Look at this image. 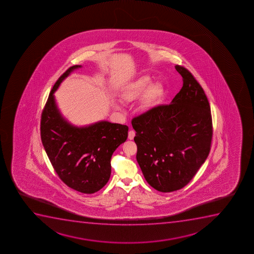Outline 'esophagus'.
<instances>
[{
	"mask_svg": "<svg viewBox=\"0 0 254 254\" xmlns=\"http://www.w3.org/2000/svg\"><path fill=\"white\" fill-rule=\"evenodd\" d=\"M135 137V131H132V130H131V131H129L128 132V138L130 139V140H132L133 138H134Z\"/></svg>",
	"mask_w": 254,
	"mask_h": 254,
	"instance_id": "esophagus-1",
	"label": "esophagus"
}]
</instances>
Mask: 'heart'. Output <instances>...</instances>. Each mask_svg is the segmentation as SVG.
<instances>
[{
	"mask_svg": "<svg viewBox=\"0 0 254 254\" xmlns=\"http://www.w3.org/2000/svg\"><path fill=\"white\" fill-rule=\"evenodd\" d=\"M149 82H150V79L148 76L138 78L136 81L129 84L128 86L126 87V89L122 93V99L126 102L134 101L144 92L146 87L149 86ZM146 90L143 96L144 102L146 103L155 101L162 93V87L159 84L150 85Z\"/></svg>",
	"mask_w": 254,
	"mask_h": 254,
	"instance_id": "heart-1",
	"label": "heart"
}]
</instances>
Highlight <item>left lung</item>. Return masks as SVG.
Returning a JSON list of instances; mask_svg holds the SVG:
<instances>
[{"instance_id":"obj_1","label":"left lung","mask_w":254,"mask_h":254,"mask_svg":"<svg viewBox=\"0 0 254 254\" xmlns=\"http://www.w3.org/2000/svg\"><path fill=\"white\" fill-rule=\"evenodd\" d=\"M183 87L170 105H159L131 121L137 163L160 192L179 190L193 179L211 148V109L204 90L188 69L176 65Z\"/></svg>"}]
</instances>
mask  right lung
I'll list each match as a JSON object with an SVG mask.
<instances>
[{
  "label": "right lung",
  "instance_id": "add662e5",
  "mask_svg": "<svg viewBox=\"0 0 254 254\" xmlns=\"http://www.w3.org/2000/svg\"><path fill=\"white\" fill-rule=\"evenodd\" d=\"M79 68L81 65L71 66L54 84L42 111L41 137L60 179L69 188L93 194L109 181L111 156L127 140L128 127L107 121L77 127L62 116L54 93L61 82Z\"/></svg>",
  "mask_w": 254,
  "mask_h": 254
}]
</instances>
